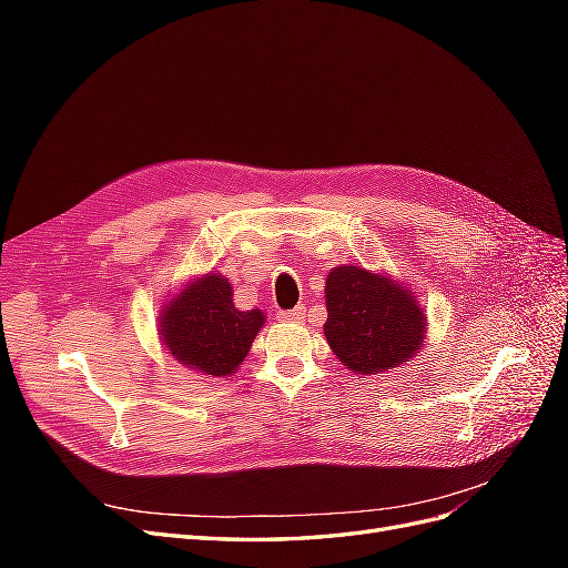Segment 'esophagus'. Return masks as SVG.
I'll return each instance as SVG.
<instances>
[{
    "label": "esophagus",
    "instance_id": "esophagus-1",
    "mask_svg": "<svg viewBox=\"0 0 568 568\" xmlns=\"http://www.w3.org/2000/svg\"><path fill=\"white\" fill-rule=\"evenodd\" d=\"M305 317V307H294V311H280L277 320L280 322H303Z\"/></svg>",
    "mask_w": 568,
    "mask_h": 568
}]
</instances>
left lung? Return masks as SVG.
Returning a JSON list of instances; mask_svg holds the SVG:
<instances>
[{
    "label": "left lung",
    "mask_w": 568,
    "mask_h": 568,
    "mask_svg": "<svg viewBox=\"0 0 568 568\" xmlns=\"http://www.w3.org/2000/svg\"><path fill=\"white\" fill-rule=\"evenodd\" d=\"M324 336L351 372L372 376L419 353L426 317L415 291L357 265L334 267L326 277Z\"/></svg>",
    "instance_id": "8db88e82"
}]
</instances>
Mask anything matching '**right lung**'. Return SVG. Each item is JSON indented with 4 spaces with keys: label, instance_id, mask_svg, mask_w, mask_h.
Listing matches in <instances>:
<instances>
[{
    "label": "right lung",
    "instance_id": "right-lung-1",
    "mask_svg": "<svg viewBox=\"0 0 568 568\" xmlns=\"http://www.w3.org/2000/svg\"><path fill=\"white\" fill-rule=\"evenodd\" d=\"M232 296V284L217 272L186 282L161 311L163 346L182 365L201 374L230 376L236 372L263 329L265 315L236 311Z\"/></svg>",
    "mask_w": 568,
    "mask_h": 568
}]
</instances>
